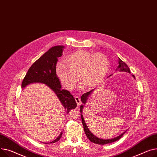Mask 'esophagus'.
Returning <instances> with one entry per match:
<instances>
[{
	"mask_svg": "<svg viewBox=\"0 0 157 157\" xmlns=\"http://www.w3.org/2000/svg\"><path fill=\"white\" fill-rule=\"evenodd\" d=\"M75 101H76V102H77V105H80V104H81V101H80V99L78 97V96H76L75 98Z\"/></svg>",
	"mask_w": 157,
	"mask_h": 157,
	"instance_id": "obj_1",
	"label": "esophagus"
}]
</instances>
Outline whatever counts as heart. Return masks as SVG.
Wrapping results in <instances>:
<instances>
[{"mask_svg": "<svg viewBox=\"0 0 157 157\" xmlns=\"http://www.w3.org/2000/svg\"><path fill=\"white\" fill-rule=\"evenodd\" d=\"M68 65L59 61L56 73L63 86L68 90L74 89L78 82L84 89H93L103 80L109 68L107 57L102 53L77 51L65 58Z\"/></svg>", "mask_w": 157, "mask_h": 157, "instance_id": "heart-1", "label": "heart"}]
</instances>
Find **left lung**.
Listing matches in <instances>:
<instances>
[{"mask_svg":"<svg viewBox=\"0 0 157 157\" xmlns=\"http://www.w3.org/2000/svg\"><path fill=\"white\" fill-rule=\"evenodd\" d=\"M118 70L119 71H125V72H128L131 73V71H130V69L128 67V66L127 65V64L123 62L121 59H120L118 58V68H117L116 70ZM132 77L135 78V77L134 75H132ZM111 76V75H110ZM94 90V89L90 90L89 92H88V93H86L85 94H84L83 95H82L81 96V101L83 103V104L84 105H82L80 106V115H81V118H82V124H83V126H84V131H85V133L87 136V137H88V139L91 141L93 142L94 143H96V144H108V143H113L115 141H118V140L121 139V138L123 136V135L125 133V132L127 131H125V132H124L122 134L118 136L117 137H115L114 138H112V139H101V138H99L98 137H96V136H94L93 133H92L90 130L89 129V128L87 127L86 124V122H85V120L84 118V117H83V115L82 114V110H83V108H84V105H86L87 101V99L90 96V94L93 93V92Z\"/></svg>","mask_w":157,"mask_h":157,"instance_id":"left-lung-1","label":"left lung"}]
</instances>
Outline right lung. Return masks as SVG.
Wrapping results in <instances>:
<instances>
[{
  "mask_svg": "<svg viewBox=\"0 0 157 157\" xmlns=\"http://www.w3.org/2000/svg\"><path fill=\"white\" fill-rule=\"evenodd\" d=\"M64 48L63 45L52 47L36 60L28 70L22 82L21 88L24 89L34 83L46 85L56 94L68 113L71 109L77 107V103L68 90L61 89V82L56 73L58 58L63 55ZM62 134L63 132L56 140L49 143H54L59 141ZM45 144H48V143H45Z\"/></svg>",
  "mask_w": 157,
  "mask_h": 157,
  "instance_id": "1",
  "label": "right lung"
}]
</instances>
